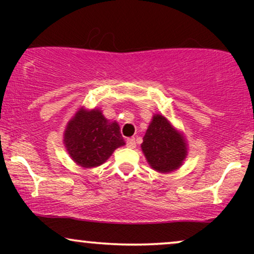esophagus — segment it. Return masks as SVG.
Wrapping results in <instances>:
<instances>
[{
  "instance_id": "34e87169",
  "label": "esophagus",
  "mask_w": 254,
  "mask_h": 254,
  "mask_svg": "<svg viewBox=\"0 0 254 254\" xmlns=\"http://www.w3.org/2000/svg\"><path fill=\"white\" fill-rule=\"evenodd\" d=\"M127 145L129 148H131V149H133V148L136 147V141L135 138H127Z\"/></svg>"
}]
</instances>
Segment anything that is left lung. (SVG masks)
Segmentation results:
<instances>
[{
	"instance_id": "obj_1",
	"label": "left lung",
	"mask_w": 254,
	"mask_h": 254,
	"mask_svg": "<svg viewBox=\"0 0 254 254\" xmlns=\"http://www.w3.org/2000/svg\"><path fill=\"white\" fill-rule=\"evenodd\" d=\"M141 148L150 167L160 173L177 171L185 161L189 150L185 136L160 113L151 118Z\"/></svg>"
}]
</instances>
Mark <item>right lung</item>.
Returning a JSON list of instances; mask_svg holds the SVG:
<instances>
[{"label":"right lung","mask_w":254,"mask_h":254,"mask_svg":"<svg viewBox=\"0 0 254 254\" xmlns=\"http://www.w3.org/2000/svg\"><path fill=\"white\" fill-rule=\"evenodd\" d=\"M63 143L72 161L83 168L103 165L117 148L125 145L117 122L105 118L100 109L84 107L66 123Z\"/></svg>","instance_id":"add662e5"}]
</instances>
